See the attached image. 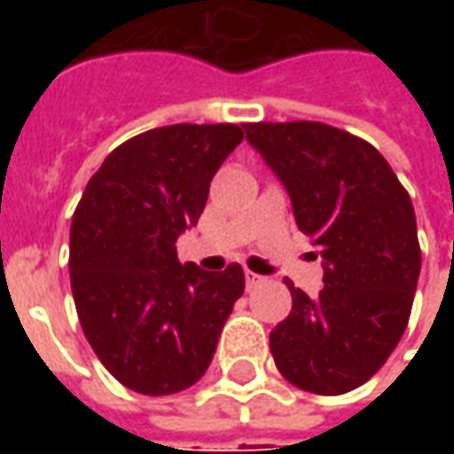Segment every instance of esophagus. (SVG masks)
<instances>
[{
	"instance_id": "34e87169",
	"label": "esophagus",
	"mask_w": 454,
	"mask_h": 454,
	"mask_svg": "<svg viewBox=\"0 0 454 454\" xmlns=\"http://www.w3.org/2000/svg\"><path fill=\"white\" fill-rule=\"evenodd\" d=\"M260 282H265V277L255 275V272H246V286H247V289H253V286H257Z\"/></svg>"
}]
</instances>
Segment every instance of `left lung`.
Returning <instances> with one entry per match:
<instances>
[{
  "label": "left lung",
  "instance_id": "left-lung-1",
  "mask_svg": "<svg viewBox=\"0 0 454 454\" xmlns=\"http://www.w3.org/2000/svg\"><path fill=\"white\" fill-rule=\"evenodd\" d=\"M243 129L324 260L318 296L286 282L292 311L270 333L277 370L314 394L357 389L409 324L420 275L413 204L380 150L348 130L318 121Z\"/></svg>",
  "mask_w": 454,
  "mask_h": 454
}]
</instances>
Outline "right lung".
I'll return each instance as SVG.
<instances>
[{
	"label": "right lung",
	"instance_id": "add662e5",
	"mask_svg": "<svg viewBox=\"0 0 454 454\" xmlns=\"http://www.w3.org/2000/svg\"><path fill=\"white\" fill-rule=\"evenodd\" d=\"M243 140L236 123H175L112 150L87 182L70 226V285L87 340L138 394L201 380L246 289L243 267L207 272L177 260L208 187Z\"/></svg>",
	"mask_w": 454,
	"mask_h": 454
}]
</instances>
